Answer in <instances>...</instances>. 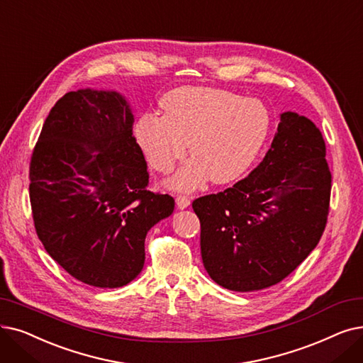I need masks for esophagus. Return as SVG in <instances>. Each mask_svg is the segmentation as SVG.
I'll list each match as a JSON object with an SVG mask.
<instances>
[{"label":"esophagus","instance_id":"34e87169","mask_svg":"<svg viewBox=\"0 0 363 363\" xmlns=\"http://www.w3.org/2000/svg\"><path fill=\"white\" fill-rule=\"evenodd\" d=\"M190 199H188L186 196H178L177 197V206H178V209H185V208H188L190 206Z\"/></svg>","mask_w":363,"mask_h":363}]
</instances>
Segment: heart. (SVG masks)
Returning <instances> with one entry per match:
<instances>
[{
    "instance_id": "heart-1",
    "label": "heart",
    "mask_w": 363,
    "mask_h": 363,
    "mask_svg": "<svg viewBox=\"0 0 363 363\" xmlns=\"http://www.w3.org/2000/svg\"><path fill=\"white\" fill-rule=\"evenodd\" d=\"M163 116L147 113L135 136L147 162L169 173L186 154L194 155L172 185L190 191L211 177L215 184L240 178L255 162L272 130V114L261 101L204 86H182L160 101Z\"/></svg>"
}]
</instances>
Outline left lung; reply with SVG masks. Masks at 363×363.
I'll return each instance as SVG.
<instances>
[{"instance_id":"obj_1","label":"left lung","mask_w":363,"mask_h":363,"mask_svg":"<svg viewBox=\"0 0 363 363\" xmlns=\"http://www.w3.org/2000/svg\"><path fill=\"white\" fill-rule=\"evenodd\" d=\"M325 155L316 124L281 113L264 160L225 191L193 201L203 265L219 286L235 292L273 286L311 254L329 211Z\"/></svg>"}]
</instances>
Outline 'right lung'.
<instances>
[{"label": "right lung", "mask_w": 363, "mask_h": 363, "mask_svg": "<svg viewBox=\"0 0 363 363\" xmlns=\"http://www.w3.org/2000/svg\"><path fill=\"white\" fill-rule=\"evenodd\" d=\"M130 104L116 90L78 89L45 118L29 167L38 239L72 277L121 288L144 269L145 238L175 200L148 191Z\"/></svg>", "instance_id": "right-lung-1"}]
</instances>
